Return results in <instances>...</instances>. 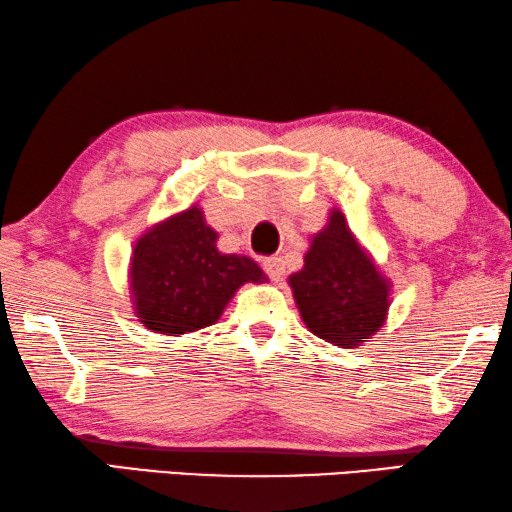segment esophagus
I'll list each match as a JSON object with an SVG mask.
<instances>
[{
    "label": "esophagus",
    "mask_w": 512,
    "mask_h": 512,
    "mask_svg": "<svg viewBox=\"0 0 512 512\" xmlns=\"http://www.w3.org/2000/svg\"><path fill=\"white\" fill-rule=\"evenodd\" d=\"M263 270L267 272V276H270V279H272L274 283H279V281H283V276H286V263H283L279 256L265 258Z\"/></svg>",
    "instance_id": "esophagus-1"
}]
</instances>
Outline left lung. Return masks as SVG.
Listing matches in <instances>:
<instances>
[{
	"label": "left lung",
	"mask_w": 512,
	"mask_h": 512,
	"mask_svg": "<svg viewBox=\"0 0 512 512\" xmlns=\"http://www.w3.org/2000/svg\"><path fill=\"white\" fill-rule=\"evenodd\" d=\"M290 286L308 329L347 349L379 331L390 306L388 281L351 236L340 211L313 238L304 270L290 276Z\"/></svg>",
	"instance_id": "left-lung-1"
}]
</instances>
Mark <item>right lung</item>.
Masks as SVG:
<instances>
[{
  "mask_svg": "<svg viewBox=\"0 0 512 512\" xmlns=\"http://www.w3.org/2000/svg\"><path fill=\"white\" fill-rule=\"evenodd\" d=\"M217 233L197 206L154 226L136 242L131 292L140 322L174 335L217 322L242 283H263L265 272L247 256L222 254Z\"/></svg>",
  "mask_w": 512,
  "mask_h": 512,
  "instance_id": "right-lung-1",
  "label": "right lung"
}]
</instances>
